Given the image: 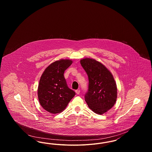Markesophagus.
I'll list each match as a JSON object with an SVG mask.
<instances>
[{"label": "esophagus", "instance_id": "34e87169", "mask_svg": "<svg viewBox=\"0 0 152 152\" xmlns=\"http://www.w3.org/2000/svg\"><path fill=\"white\" fill-rule=\"evenodd\" d=\"M75 92H76V94H79L80 93V89H77V90H76L75 91Z\"/></svg>", "mask_w": 152, "mask_h": 152}]
</instances>
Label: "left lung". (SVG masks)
<instances>
[{
	"label": "left lung",
	"instance_id": "left-lung-1",
	"mask_svg": "<svg viewBox=\"0 0 152 152\" xmlns=\"http://www.w3.org/2000/svg\"><path fill=\"white\" fill-rule=\"evenodd\" d=\"M80 64L89 80L85 100L93 112L102 115L116 102L117 86L113 76L104 65L93 58L82 59Z\"/></svg>",
	"mask_w": 152,
	"mask_h": 152
}]
</instances>
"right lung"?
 Segmentation results:
<instances>
[{
	"label": "right lung",
	"instance_id": "right-lung-1",
	"mask_svg": "<svg viewBox=\"0 0 152 152\" xmlns=\"http://www.w3.org/2000/svg\"><path fill=\"white\" fill-rule=\"evenodd\" d=\"M71 60H60L52 63L44 71L37 89L39 101L45 110L59 113L66 107L76 94L69 88L64 73L72 64Z\"/></svg>",
	"mask_w": 152,
	"mask_h": 152
}]
</instances>
